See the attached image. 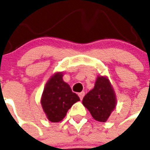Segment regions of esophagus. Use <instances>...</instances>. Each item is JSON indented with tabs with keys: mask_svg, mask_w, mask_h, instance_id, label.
Segmentation results:
<instances>
[{
	"mask_svg": "<svg viewBox=\"0 0 150 150\" xmlns=\"http://www.w3.org/2000/svg\"><path fill=\"white\" fill-rule=\"evenodd\" d=\"M79 96L80 99H81V100H82V98H83L85 96V92L82 91V92H81V93H79Z\"/></svg>",
	"mask_w": 150,
	"mask_h": 150,
	"instance_id": "esophagus-1",
	"label": "esophagus"
}]
</instances>
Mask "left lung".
I'll return each mask as SVG.
<instances>
[{"mask_svg":"<svg viewBox=\"0 0 150 150\" xmlns=\"http://www.w3.org/2000/svg\"><path fill=\"white\" fill-rule=\"evenodd\" d=\"M82 104L96 121H107L117 105L115 91L107 76H97L94 88L84 96Z\"/></svg>","mask_w":150,"mask_h":150,"instance_id":"left-lung-1","label":"left lung"}]
</instances>
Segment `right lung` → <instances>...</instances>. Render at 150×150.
I'll list each match as a JSON object with an SVG mask.
<instances>
[{"mask_svg": "<svg viewBox=\"0 0 150 150\" xmlns=\"http://www.w3.org/2000/svg\"><path fill=\"white\" fill-rule=\"evenodd\" d=\"M61 71L55 72L46 83L40 103L47 118L51 122H60L75 103L79 101L77 94L63 80Z\"/></svg>", "mask_w": 150, "mask_h": 150, "instance_id": "right-lung-1", "label": "right lung"}]
</instances>
